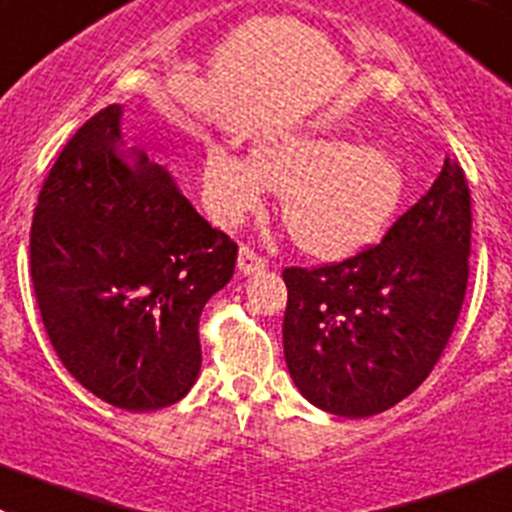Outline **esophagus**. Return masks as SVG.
Returning a JSON list of instances; mask_svg holds the SVG:
<instances>
[{
  "label": "esophagus",
  "instance_id": "esophagus-1",
  "mask_svg": "<svg viewBox=\"0 0 512 512\" xmlns=\"http://www.w3.org/2000/svg\"><path fill=\"white\" fill-rule=\"evenodd\" d=\"M237 267H239V273L242 275H257L262 273L267 267V262L262 260L260 255H257L255 250H250V247H239V255H237Z\"/></svg>",
  "mask_w": 512,
  "mask_h": 512
}]
</instances>
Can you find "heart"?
<instances>
[{
  "label": "heart",
  "instance_id": "1",
  "mask_svg": "<svg viewBox=\"0 0 512 512\" xmlns=\"http://www.w3.org/2000/svg\"><path fill=\"white\" fill-rule=\"evenodd\" d=\"M204 206L222 227L245 222L283 193L280 214L306 255L342 260L372 245L405 193V168L393 153L339 132H280L252 160L224 147L204 158Z\"/></svg>",
  "mask_w": 512,
  "mask_h": 512
}]
</instances>
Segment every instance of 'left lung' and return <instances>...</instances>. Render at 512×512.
Wrapping results in <instances>:
<instances>
[{
	"mask_svg": "<svg viewBox=\"0 0 512 512\" xmlns=\"http://www.w3.org/2000/svg\"><path fill=\"white\" fill-rule=\"evenodd\" d=\"M469 239L467 178L446 158L380 245L336 265L283 270L285 365L303 398L342 418L375 416L408 398L459 319Z\"/></svg>",
	"mask_w": 512,
	"mask_h": 512,
	"instance_id": "obj_1",
	"label": "left lung"
}]
</instances>
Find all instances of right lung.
Wrapping results in <instances>:
<instances>
[{
  "label": "right lung",
  "instance_id": "obj_1",
  "mask_svg": "<svg viewBox=\"0 0 512 512\" xmlns=\"http://www.w3.org/2000/svg\"><path fill=\"white\" fill-rule=\"evenodd\" d=\"M234 262L237 245L170 170L124 145L119 104L66 142L32 216L30 275L50 344L122 411H158L193 388L201 311Z\"/></svg>",
  "mask_w": 512,
  "mask_h": 512
}]
</instances>
